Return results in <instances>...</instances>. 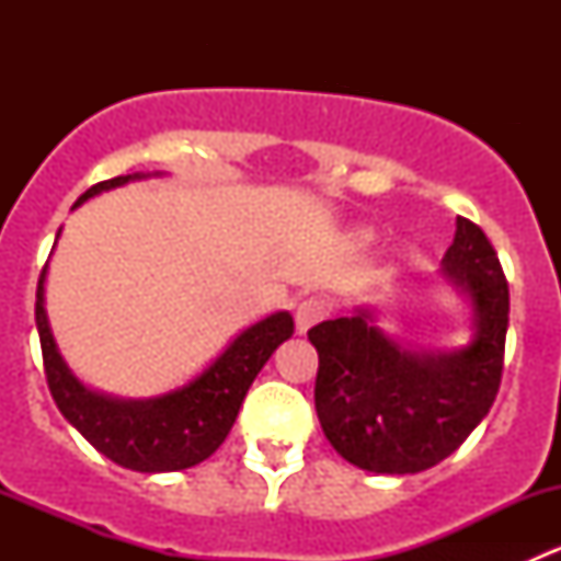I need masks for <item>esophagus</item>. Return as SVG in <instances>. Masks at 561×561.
Here are the masks:
<instances>
[{
  "instance_id": "esophagus-1",
  "label": "esophagus",
  "mask_w": 561,
  "mask_h": 561,
  "mask_svg": "<svg viewBox=\"0 0 561 561\" xmlns=\"http://www.w3.org/2000/svg\"><path fill=\"white\" fill-rule=\"evenodd\" d=\"M325 301H320V298H307V301H301L296 307V331L307 333L309 328L317 325V322L325 317Z\"/></svg>"
}]
</instances>
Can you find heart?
Instances as JSON below:
<instances>
[{"mask_svg": "<svg viewBox=\"0 0 561 561\" xmlns=\"http://www.w3.org/2000/svg\"><path fill=\"white\" fill-rule=\"evenodd\" d=\"M358 241H360V244H369L371 233H358Z\"/></svg>", "mask_w": 561, "mask_h": 561, "instance_id": "obj_1", "label": "heart"}]
</instances>
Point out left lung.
<instances>
[{
  "label": "left lung",
  "instance_id": "left-lung-1",
  "mask_svg": "<svg viewBox=\"0 0 561 561\" xmlns=\"http://www.w3.org/2000/svg\"><path fill=\"white\" fill-rule=\"evenodd\" d=\"M443 279L472 309V339L412 350L377 325L375 307L309 331L320 369L314 407L344 461L377 474H415L448 458L489 415L502 380L511 293L494 247L456 219Z\"/></svg>",
  "mask_w": 561,
  "mask_h": 561
}]
</instances>
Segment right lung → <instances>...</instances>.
<instances>
[{
	"label": "right lung",
	"instance_id": "obj_1",
	"mask_svg": "<svg viewBox=\"0 0 561 561\" xmlns=\"http://www.w3.org/2000/svg\"><path fill=\"white\" fill-rule=\"evenodd\" d=\"M149 175L162 173H129L100 181L83 192L72 208L100 192ZM45 276L48 263L37 282L35 320L50 396L67 423H72L100 454L135 472H175L206 461L233 428L241 401L257 371L274 355V350L293 336L290 312H274L244 328L201 375L184 386L151 399H118L83 386L61 358L45 314Z\"/></svg>",
	"mask_w": 561,
	"mask_h": 561
}]
</instances>
